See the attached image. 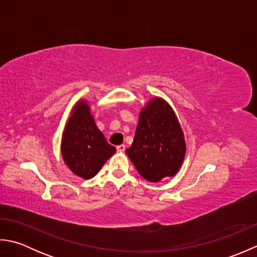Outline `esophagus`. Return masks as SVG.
I'll list each match as a JSON object with an SVG mask.
<instances>
[{
  "instance_id": "esophagus-1",
  "label": "esophagus",
  "mask_w": 257,
  "mask_h": 257,
  "mask_svg": "<svg viewBox=\"0 0 257 257\" xmlns=\"http://www.w3.org/2000/svg\"><path fill=\"white\" fill-rule=\"evenodd\" d=\"M117 150H118L119 152H123V151L125 150V146H124V145H119V146H117Z\"/></svg>"
}]
</instances>
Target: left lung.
Wrapping results in <instances>:
<instances>
[{"label": "left lung", "instance_id": "obj_1", "mask_svg": "<svg viewBox=\"0 0 257 257\" xmlns=\"http://www.w3.org/2000/svg\"><path fill=\"white\" fill-rule=\"evenodd\" d=\"M185 150L184 134L176 112L161 97H154L139 113L134 143L125 150L137 171L147 181L159 182L176 176Z\"/></svg>", "mask_w": 257, "mask_h": 257}]
</instances>
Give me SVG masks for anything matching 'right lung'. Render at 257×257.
Listing matches in <instances>:
<instances>
[{"label": "right lung", "instance_id": "obj_1", "mask_svg": "<svg viewBox=\"0 0 257 257\" xmlns=\"http://www.w3.org/2000/svg\"><path fill=\"white\" fill-rule=\"evenodd\" d=\"M61 152L72 172L85 180L95 177L116 152L97 128L89 103L85 99L78 100L72 108L62 135Z\"/></svg>", "mask_w": 257, "mask_h": 257}]
</instances>
